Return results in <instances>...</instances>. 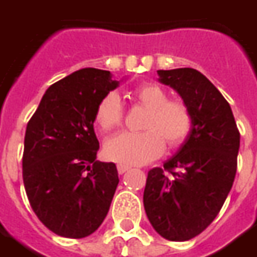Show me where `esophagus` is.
<instances>
[{
	"label": "esophagus",
	"instance_id": "1",
	"mask_svg": "<svg viewBox=\"0 0 257 257\" xmlns=\"http://www.w3.org/2000/svg\"><path fill=\"white\" fill-rule=\"evenodd\" d=\"M116 168H118V172H119V174H125V172L128 171L131 167L123 166V164H118V167H116Z\"/></svg>",
	"mask_w": 257,
	"mask_h": 257
}]
</instances>
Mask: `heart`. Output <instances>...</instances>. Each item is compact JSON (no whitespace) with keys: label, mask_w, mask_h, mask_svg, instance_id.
<instances>
[{"label":"heart","mask_w":257,"mask_h":257,"mask_svg":"<svg viewBox=\"0 0 257 257\" xmlns=\"http://www.w3.org/2000/svg\"><path fill=\"white\" fill-rule=\"evenodd\" d=\"M135 103L146 108L143 132H122L104 145V154L123 166H141L157 159L164 150L177 149L191 135L193 115L189 105L179 98H168L161 86L143 83L131 91ZM123 119V107L115 93L105 94L94 112V122L103 132L118 128Z\"/></svg>","instance_id":"b5f03b06"}]
</instances>
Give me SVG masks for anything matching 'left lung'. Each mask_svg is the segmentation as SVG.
<instances>
[{
  "label": "left lung",
  "instance_id": "8db88e82",
  "mask_svg": "<svg viewBox=\"0 0 257 257\" xmlns=\"http://www.w3.org/2000/svg\"><path fill=\"white\" fill-rule=\"evenodd\" d=\"M157 73L189 105L193 126L164 168L149 171L143 204L163 238L188 241L209 227L232 188L239 131L228 101L203 73L192 68Z\"/></svg>",
  "mask_w": 257,
  "mask_h": 257
}]
</instances>
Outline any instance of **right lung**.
I'll return each mask as SVG.
<instances>
[{"label":"right lung","mask_w":257,"mask_h":257,"mask_svg":"<svg viewBox=\"0 0 257 257\" xmlns=\"http://www.w3.org/2000/svg\"><path fill=\"white\" fill-rule=\"evenodd\" d=\"M119 85L108 71L83 68L47 89L25 134L23 184L46 227L85 238L101 225L119 182L114 163L97 161L94 112Z\"/></svg>","instance_id":"1"}]
</instances>
